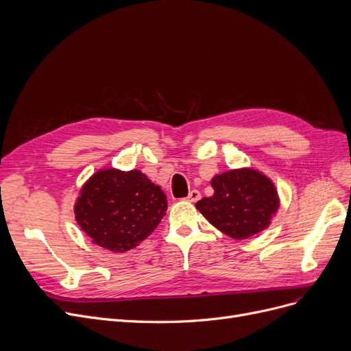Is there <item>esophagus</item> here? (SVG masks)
<instances>
[{"label": "esophagus", "mask_w": 351, "mask_h": 351, "mask_svg": "<svg viewBox=\"0 0 351 351\" xmlns=\"http://www.w3.org/2000/svg\"><path fill=\"white\" fill-rule=\"evenodd\" d=\"M199 198H202V194H199V191L198 190H191L190 194L187 195V202L195 203V202H198Z\"/></svg>", "instance_id": "esophagus-1"}]
</instances>
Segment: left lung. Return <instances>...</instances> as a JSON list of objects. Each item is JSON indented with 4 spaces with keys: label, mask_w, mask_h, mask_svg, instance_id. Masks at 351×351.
<instances>
[{
    "label": "left lung",
    "mask_w": 351,
    "mask_h": 351,
    "mask_svg": "<svg viewBox=\"0 0 351 351\" xmlns=\"http://www.w3.org/2000/svg\"><path fill=\"white\" fill-rule=\"evenodd\" d=\"M213 197L195 204L215 228L236 240H244L267 228L280 207L269 177L257 170H230L211 180Z\"/></svg>",
    "instance_id": "obj_1"
}]
</instances>
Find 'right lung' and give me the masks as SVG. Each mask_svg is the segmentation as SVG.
I'll return each mask as SVG.
<instances>
[{"label":"right lung","mask_w":351,"mask_h":351,"mask_svg":"<svg viewBox=\"0 0 351 351\" xmlns=\"http://www.w3.org/2000/svg\"><path fill=\"white\" fill-rule=\"evenodd\" d=\"M167 211L162 190L138 170L97 171L81 189L75 220L93 243L114 253L137 247Z\"/></svg>","instance_id":"obj_1"}]
</instances>
